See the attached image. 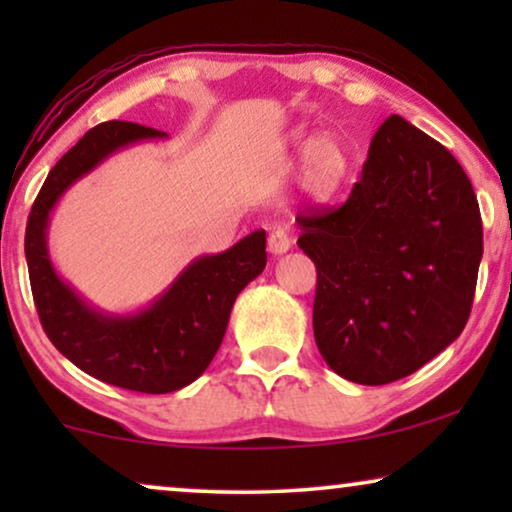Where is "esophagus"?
Returning <instances> with one entry per match:
<instances>
[{
  "instance_id": "esophagus-1",
  "label": "esophagus",
  "mask_w": 512,
  "mask_h": 512,
  "mask_svg": "<svg viewBox=\"0 0 512 512\" xmlns=\"http://www.w3.org/2000/svg\"><path fill=\"white\" fill-rule=\"evenodd\" d=\"M291 244H293V240H291L289 228L275 226V228L270 230V237H268V249H270V254L282 256V254H286V251L291 249Z\"/></svg>"
}]
</instances>
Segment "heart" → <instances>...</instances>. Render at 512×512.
<instances>
[{
	"label": "heart",
	"mask_w": 512,
	"mask_h": 512,
	"mask_svg": "<svg viewBox=\"0 0 512 512\" xmlns=\"http://www.w3.org/2000/svg\"><path fill=\"white\" fill-rule=\"evenodd\" d=\"M293 151L300 158L298 184L307 198L328 202L340 193L349 172V153L333 132L310 137L305 130L293 132Z\"/></svg>",
	"instance_id": "1"
}]
</instances>
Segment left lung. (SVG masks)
I'll list each match as a JSON object with an SVG mask.
<instances>
[{"label":"left lung","instance_id":"8db88e82","mask_svg":"<svg viewBox=\"0 0 512 512\" xmlns=\"http://www.w3.org/2000/svg\"><path fill=\"white\" fill-rule=\"evenodd\" d=\"M317 265L314 340L349 382L412 375L464 331L482 261L473 186L450 151L401 116L375 132L345 205L296 219Z\"/></svg>","mask_w":512,"mask_h":512}]
</instances>
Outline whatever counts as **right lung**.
Listing matches in <instances>:
<instances>
[{
  "instance_id": "obj_1",
  "label": "right lung",
  "mask_w": 512,
  "mask_h": 512,
  "mask_svg": "<svg viewBox=\"0 0 512 512\" xmlns=\"http://www.w3.org/2000/svg\"><path fill=\"white\" fill-rule=\"evenodd\" d=\"M165 137L125 121L88 130L48 172L25 230L32 296L48 340L83 373L142 394H170L205 373L235 298L268 263L265 230H254L221 254L193 258L149 305L123 314L88 303L60 277L48 251V223L62 195L114 153Z\"/></svg>"
}]
</instances>
